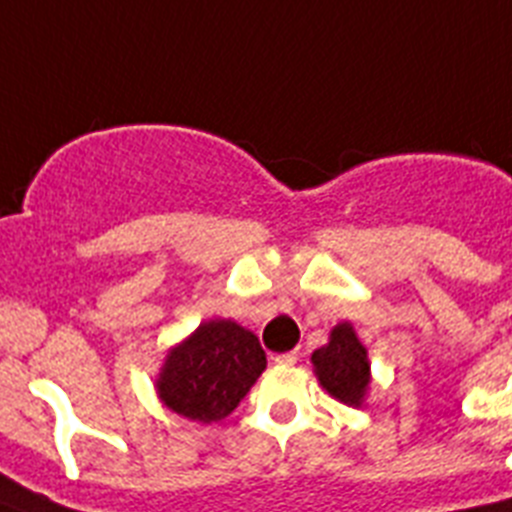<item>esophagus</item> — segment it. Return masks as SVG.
<instances>
[{
    "instance_id": "34e87169",
    "label": "esophagus",
    "mask_w": 512,
    "mask_h": 512,
    "mask_svg": "<svg viewBox=\"0 0 512 512\" xmlns=\"http://www.w3.org/2000/svg\"><path fill=\"white\" fill-rule=\"evenodd\" d=\"M297 359H300V351H287V354H277V356H274V364L292 366V364H297Z\"/></svg>"
}]
</instances>
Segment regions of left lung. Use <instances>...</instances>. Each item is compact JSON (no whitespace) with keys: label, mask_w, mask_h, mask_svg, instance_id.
<instances>
[{"label":"left lung","mask_w":512,"mask_h":512,"mask_svg":"<svg viewBox=\"0 0 512 512\" xmlns=\"http://www.w3.org/2000/svg\"><path fill=\"white\" fill-rule=\"evenodd\" d=\"M312 366H315V377L330 397L351 408H359L364 402L372 372H369L366 348L356 338L354 325L338 323L330 330V341L318 351H312Z\"/></svg>","instance_id":"8db88e82"}]
</instances>
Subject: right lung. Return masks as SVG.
Listing matches in <instances>:
<instances>
[{"label": "right lung", "instance_id": "right-lung-1", "mask_svg": "<svg viewBox=\"0 0 512 512\" xmlns=\"http://www.w3.org/2000/svg\"><path fill=\"white\" fill-rule=\"evenodd\" d=\"M266 369L259 338L233 320H207L166 356L156 390L174 413L215 423L238 408Z\"/></svg>", "mask_w": 512, "mask_h": 512}]
</instances>
